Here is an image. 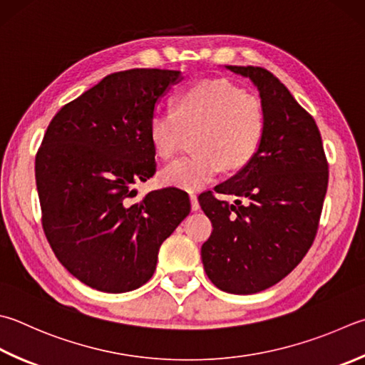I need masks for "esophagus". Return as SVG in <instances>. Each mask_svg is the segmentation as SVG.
Segmentation results:
<instances>
[{"label":"esophagus","mask_w":365,"mask_h":365,"mask_svg":"<svg viewBox=\"0 0 365 365\" xmlns=\"http://www.w3.org/2000/svg\"><path fill=\"white\" fill-rule=\"evenodd\" d=\"M189 198H190V208H192V211L200 210V203H198L197 195L195 194H189Z\"/></svg>","instance_id":"34e87169"}]
</instances>
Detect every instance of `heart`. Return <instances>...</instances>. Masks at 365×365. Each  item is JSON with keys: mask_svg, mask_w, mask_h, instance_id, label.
<instances>
[{"mask_svg": "<svg viewBox=\"0 0 365 365\" xmlns=\"http://www.w3.org/2000/svg\"><path fill=\"white\" fill-rule=\"evenodd\" d=\"M265 133V106L256 95L246 93L224 79L192 84L178 93L173 113L155 111L148 135L154 153L171 159L192 140L194 155L165 167L163 185L197 190L211 182L221 167L238 171L257 154Z\"/></svg>", "mask_w": 365, "mask_h": 365, "instance_id": "1", "label": "heart"}]
</instances>
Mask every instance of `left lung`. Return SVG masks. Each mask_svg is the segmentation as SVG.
Wrapping results in <instances>:
<instances>
[{
  "label": "left lung",
  "mask_w": 365,
  "mask_h": 365,
  "mask_svg": "<svg viewBox=\"0 0 365 365\" xmlns=\"http://www.w3.org/2000/svg\"><path fill=\"white\" fill-rule=\"evenodd\" d=\"M250 78L265 106L257 154L216 192L247 203L198 197L212 224L202 246L211 283L230 294H256L287 277L313 245L329 171L321 133L278 78L260 66H225Z\"/></svg>",
  "instance_id": "left-lung-1"
}]
</instances>
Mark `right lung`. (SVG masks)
Returning a JSON list of instances; mask_svg holds the SVG:
<instances>
[{
  "mask_svg": "<svg viewBox=\"0 0 365 365\" xmlns=\"http://www.w3.org/2000/svg\"><path fill=\"white\" fill-rule=\"evenodd\" d=\"M181 79L155 68L113 73L47 127L34 163L43 229L60 264L93 289L120 294L148 283L160 245L190 212L176 187L132 203L133 185L155 173L149 119Z\"/></svg>",
  "mask_w": 365,
  "mask_h": 365,
  "instance_id": "1",
  "label": "right lung"
}]
</instances>
